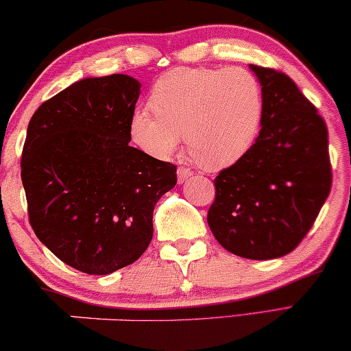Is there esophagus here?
Here are the masks:
<instances>
[{"label": "esophagus", "mask_w": 351, "mask_h": 351, "mask_svg": "<svg viewBox=\"0 0 351 351\" xmlns=\"http://www.w3.org/2000/svg\"><path fill=\"white\" fill-rule=\"evenodd\" d=\"M189 176H192V171L189 169H186V167H180V169H178V182H180V184H182Z\"/></svg>", "instance_id": "1"}]
</instances>
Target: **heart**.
<instances>
[{"mask_svg":"<svg viewBox=\"0 0 351 351\" xmlns=\"http://www.w3.org/2000/svg\"><path fill=\"white\" fill-rule=\"evenodd\" d=\"M148 112H135L130 132L145 151L167 158L186 137L193 160L221 170L247 153L263 123L258 78L243 67H178L156 80Z\"/></svg>","mask_w":351,"mask_h":351,"instance_id":"1","label":"heart"}]
</instances>
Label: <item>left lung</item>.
Wrapping results in <instances>:
<instances>
[{"label":"left lung","mask_w":351,"mask_h":351,"mask_svg":"<svg viewBox=\"0 0 351 351\" xmlns=\"http://www.w3.org/2000/svg\"><path fill=\"white\" fill-rule=\"evenodd\" d=\"M250 69L263 90V123L247 153L214 180L208 226L228 252L271 260L296 249L329 195L328 129L289 75Z\"/></svg>","instance_id":"left-lung-1"}]
</instances>
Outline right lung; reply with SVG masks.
Segmentation results:
<instances>
[{
    "label": "right lung",
    "mask_w": 351,
    "mask_h": 351,
    "mask_svg": "<svg viewBox=\"0 0 351 351\" xmlns=\"http://www.w3.org/2000/svg\"><path fill=\"white\" fill-rule=\"evenodd\" d=\"M140 86L124 74L82 78L42 104L26 130L29 223L82 273L138 260L153 239L156 203L176 184V165L129 146Z\"/></svg>",
    "instance_id": "right-lung-1"
}]
</instances>
